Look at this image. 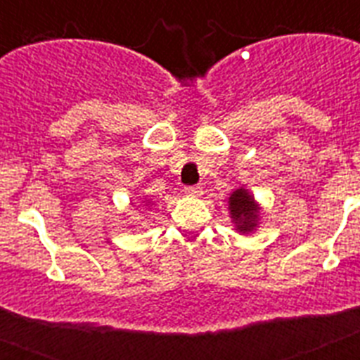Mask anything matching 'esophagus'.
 Masks as SVG:
<instances>
[{
	"instance_id": "34e87169",
	"label": "esophagus",
	"mask_w": 360,
	"mask_h": 360,
	"mask_svg": "<svg viewBox=\"0 0 360 360\" xmlns=\"http://www.w3.org/2000/svg\"><path fill=\"white\" fill-rule=\"evenodd\" d=\"M184 193H186L187 196H200V195H202V187H200V186H187L186 189H184Z\"/></svg>"
}]
</instances>
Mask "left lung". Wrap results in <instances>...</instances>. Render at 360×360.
<instances>
[{"label": "left lung", "instance_id": "left-lung-1", "mask_svg": "<svg viewBox=\"0 0 360 360\" xmlns=\"http://www.w3.org/2000/svg\"><path fill=\"white\" fill-rule=\"evenodd\" d=\"M229 209H231L232 219L238 224V229L243 232L252 231L256 225V203L252 196L245 189H238L229 198Z\"/></svg>", "mask_w": 360, "mask_h": 360}]
</instances>
